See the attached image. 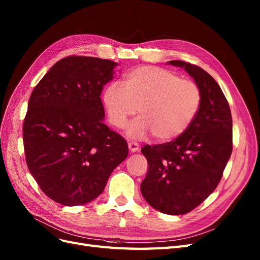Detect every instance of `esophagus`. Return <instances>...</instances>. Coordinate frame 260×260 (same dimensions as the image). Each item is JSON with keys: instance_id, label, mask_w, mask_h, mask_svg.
Returning a JSON list of instances; mask_svg holds the SVG:
<instances>
[{"instance_id": "34e87169", "label": "esophagus", "mask_w": 260, "mask_h": 260, "mask_svg": "<svg viewBox=\"0 0 260 260\" xmlns=\"http://www.w3.org/2000/svg\"><path fill=\"white\" fill-rule=\"evenodd\" d=\"M128 147H129V150L131 151V153H136V151H138L140 149V146L138 143H129Z\"/></svg>"}]
</instances>
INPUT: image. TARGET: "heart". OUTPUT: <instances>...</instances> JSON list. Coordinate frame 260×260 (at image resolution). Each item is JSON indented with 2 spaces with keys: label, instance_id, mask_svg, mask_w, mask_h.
<instances>
[{
  "label": "heart",
  "instance_id": "heart-1",
  "mask_svg": "<svg viewBox=\"0 0 260 260\" xmlns=\"http://www.w3.org/2000/svg\"><path fill=\"white\" fill-rule=\"evenodd\" d=\"M103 102L114 127L122 129L139 109L140 117L127 129L131 140H143L153 133L158 141H171L183 134L194 119L201 104V92L193 82L181 79L171 71L140 67L124 75V87L111 84Z\"/></svg>",
  "mask_w": 260,
  "mask_h": 260
}]
</instances>
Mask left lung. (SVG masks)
Listing matches in <instances>:
<instances>
[{
  "instance_id": "1",
  "label": "left lung",
  "mask_w": 260,
  "mask_h": 260,
  "mask_svg": "<svg viewBox=\"0 0 260 260\" xmlns=\"http://www.w3.org/2000/svg\"><path fill=\"white\" fill-rule=\"evenodd\" d=\"M183 68L199 87L200 109L188 129L174 141L142 148L148 171L141 183L146 202L169 215H183L215 190L232 151V118L227 99L208 72L185 61Z\"/></svg>"
}]
</instances>
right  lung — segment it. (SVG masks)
<instances>
[{
    "label": "right lung",
    "mask_w": 260,
    "mask_h": 260,
    "mask_svg": "<svg viewBox=\"0 0 260 260\" xmlns=\"http://www.w3.org/2000/svg\"><path fill=\"white\" fill-rule=\"evenodd\" d=\"M117 62L70 56L52 66L31 93L23 122L25 161L50 199L68 207L94 200L128 144L103 122V86Z\"/></svg>",
    "instance_id": "right-lung-1"
}]
</instances>
